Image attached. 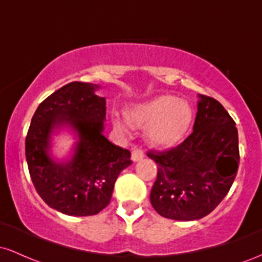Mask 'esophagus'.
<instances>
[{"label":"esophagus","mask_w":262,"mask_h":262,"mask_svg":"<svg viewBox=\"0 0 262 262\" xmlns=\"http://www.w3.org/2000/svg\"><path fill=\"white\" fill-rule=\"evenodd\" d=\"M144 158V151L143 150L138 149L137 146H134L133 150H132V160L133 161H139Z\"/></svg>","instance_id":"1"}]
</instances>
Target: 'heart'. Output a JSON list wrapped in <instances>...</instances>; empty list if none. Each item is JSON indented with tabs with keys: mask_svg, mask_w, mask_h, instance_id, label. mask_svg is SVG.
I'll use <instances>...</instances> for the list:
<instances>
[{
	"mask_svg": "<svg viewBox=\"0 0 262 262\" xmlns=\"http://www.w3.org/2000/svg\"><path fill=\"white\" fill-rule=\"evenodd\" d=\"M127 118L134 127L145 129L150 145L170 149L185 139L193 119V112L186 101L177 100L175 96L162 95L130 108ZM114 124L121 127L118 121Z\"/></svg>",
	"mask_w": 262,
	"mask_h": 262,
	"instance_id": "1",
	"label": "heart"
}]
</instances>
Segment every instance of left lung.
<instances>
[{"mask_svg":"<svg viewBox=\"0 0 262 262\" xmlns=\"http://www.w3.org/2000/svg\"><path fill=\"white\" fill-rule=\"evenodd\" d=\"M198 98L193 132L176 148L148 151L158 164L150 202L159 214L175 221L209 214L229 192L240 160L235 122L217 100Z\"/></svg>","mask_w":262,"mask_h":262,"instance_id":"left-lung-1","label":"left lung"}]
</instances>
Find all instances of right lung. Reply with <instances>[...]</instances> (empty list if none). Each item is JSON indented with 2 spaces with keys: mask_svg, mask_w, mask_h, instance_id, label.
<instances>
[{
  "mask_svg": "<svg viewBox=\"0 0 262 262\" xmlns=\"http://www.w3.org/2000/svg\"><path fill=\"white\" fill-rule=\"evenodd\" d=\"M97 85L62 86L39 104L26 138V159L38 194L52 208L68 215L100 213L111 202L117 177L132 164L130 151L104 137L106 100ZM70 125L79 140L72 159L58 163L50 156L54 128Z\"/></svg>",
  "mask_w": 262,
  "mask_h": 262,
  "instance_id": "obj_1",
  "label": "right lung"
}]
</instances>
